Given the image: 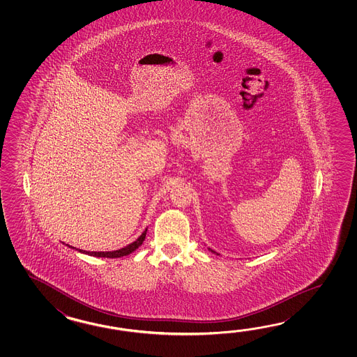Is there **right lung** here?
Instances as JSON below:
<instances>
[{"instance_id":"add662e5","label":"right lung","mask_w":357,"mask_h":357,"mask_svg":"<svg viewBox=\"0 0 357 357\" xmlns=\"http://www.w3.org/2000/svg\"><path fill=\"white\" fill-rule=\"evenodd\" d=\"M145 235H146V229H145L144 232L142 234V236L137 238V241H134L132 243H130L128 245L126 248H122L120 250L116 251H85V250H79L82 251V252H85V254H88V255H93V257H98V258H121V257H126V255H129L131 254L132 251L137 250V248L143 243L144 241ZM70 248H73V246H70ZM73 249H75V248H73ZM77 250V249H76Z\"/></svg>"}]
</instances>
